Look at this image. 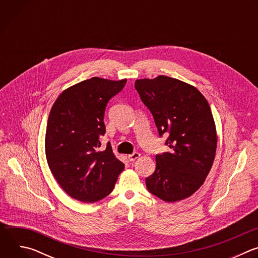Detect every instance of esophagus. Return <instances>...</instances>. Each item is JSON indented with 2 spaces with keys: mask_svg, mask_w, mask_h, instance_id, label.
I'll use <instances>...</instances> for the list:
<instances>
[{
  "mask_svg": "<svg viewBox=\"0 0 258 258\" xmlns=\"http://www.w3.org/2000/svg\"><path fill=\"white\" fill-rule=\"evenodd\" d=\"M140 156H141V154H140V153L135 152V153H133V154L128 155L127 157H128V160H130V161H135V160H136V159H138Z\"/></svg>",
  "mask_w": 258,
  "mask_h": 258,
  "instance_id": "1",
  "label": "esophagus"
}]
</instances>
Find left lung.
<instances>
[{
	"mask_svg": "<svg viewBox=\"0 0 258 258\" xmlns=\"http://www.w3.org/2000/svg\"><path fill=\"white\" fill-rule=\"evenodd\" d=\"M135 88L159 136L169 134L165 144L170 151L156 155L147 189L165 202L186 199L203 185L215 158L217 134L210 106L197 88L166 76L137 80Z\"/></svg>",
	"mask_w": 258,
	"mask_h": 258,
	"instance_id": "obj_1",
	"label": "left lung"
}]
</instances>
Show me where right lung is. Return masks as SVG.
I'll use <instances>...</instances> for the list:
<instances>
[{"label":"right lung","mask_w":258,"mask_h":258,"mask_svg":"<svg viewBox=\"0 0 258 258\" xmlns=\"http://www.w3.org/2000/svg\"><path fill=\"white\" fill-rule=\"evenodd\" d=\"M126 79L98 77L64 90L48 118L45 151L48 165L60 187L73 199L97 202L112 192L124 164L110 143L99 150L106 130L108 101L125 86Z\"/></svg>","instance_id":"obj_1"}]
</instances>
